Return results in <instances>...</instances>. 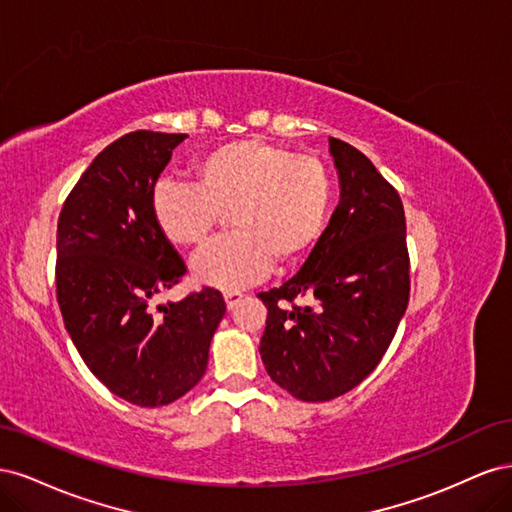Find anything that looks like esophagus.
<instances>
[{
	"label": "esophagus",
	"mask_w": 512,
	"mask_h": 512,
	"mask_svg": "<svg viewBox=\"0 0 512 512\" xmlns=\"http://www.w3.org/2000/svg\"><path fill=\"white\" fill-rule=\"evenodd\" d=\"M241 299H243V294H241L239 290H228V292H224V301H226L228 309L235 307Z\"/></svg>",
	"instance_id": "obj_1"
}]
</instances>
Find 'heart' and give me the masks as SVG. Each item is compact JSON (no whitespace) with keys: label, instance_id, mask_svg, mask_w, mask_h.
<instances>
[{"label":"heart","instance_id":"obj_1","mask_svg":"<svg viewBox=\"0 0 512 512\" xmlns=\"http://www.w3.org/2000/svg\"><path fill=\"white\" fill-rule=\"evenodd\" d=\"M192 175L194 183L162 181L151 211L164 239L177 247H200L230 213L235 232L192 262L203 284L235 290L260 280L273 265H297L327 228L333 179L309 153L241 138L203 153Z\"/></svg>","mask_w":512,"mask_h":512}]
</instances>
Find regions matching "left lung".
<instances>
[{"label":"left lung","mask_w":512,"mask_h":512,"mask_svg":"<svg viewBox=\"0 0 512 512\" xmlns=\"http://www.w3.org/2000/svg\"><path fill=\"white\" fill-rule=\"evenodd\" d=\"M339 205L305 265L267 305L260 356L267 374L301 401H329L376 369L410 299L401 198L365 153L329 138ZM307 296L312 306L293 303Z\"/></svg>","instance_id":"1"}]
</instances>
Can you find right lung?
<instances>
[{
    "label": "right lung",
    "instance_id": "add662e5",
    "mask_svg": "<svg viewBox=\"0 0 512 512\" xmlns=\"http://www.w3.org/2000/svg\"><path fill=\"white\" fill-rule=\"evenodd\" d=\"M185 134L117 138L76 181L57 222V303L81 359L108 391L141 408L173 404L205 376L226 312L205 286L177 303L185 262L153 220V188Z\"/></svg>",
    "mask_w": 512,
    "mask_h": 512
}]
</instances>
